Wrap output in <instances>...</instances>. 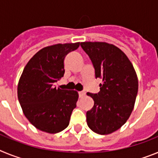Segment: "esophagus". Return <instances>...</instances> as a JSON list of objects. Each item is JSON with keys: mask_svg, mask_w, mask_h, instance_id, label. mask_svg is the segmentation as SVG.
Segmentation results:
<instances>
[{"mask_svg": "<svg viewBox=\"0 0 158 158\" xmlns=\"http://www.w3.org/2000/svg\"><path fill=\"white\" fill-rule=\"evenodd\" d=\"M78 95H79V97H81H81L85 96V93L84 91H81V92H79V93H78Z\"/></svg>", "mask_w": 158, "mask_h": 158, "instance_id": "esophagus-1", "label": "esophagus"}]
</instances>
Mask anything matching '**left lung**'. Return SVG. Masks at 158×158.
<instances>
[{"instance_id": "8db88e82", "label": "left lung", "mask_w": 158, "mask_h": 158, "mask_svg": "<svg viewBox=\"0 0 158 158\" xmlns=\"http://www.w3.org/2000/svg\"><path fill=\"white\" fill-rule=\"evenodd\" d=\"M101 78L98 93H88L94 106L86 112L89 127L99 135H108L121 127L131 115L136 100L139 81L133 65L120 49L102 42L81 43Z\"/></svg>"}]
</instances>
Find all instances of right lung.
<instances>
[{
	"instance_id": "right-lung-1",
	"label": "right lung",
	"mask_w": 158,
	"mask_h": 158,
	"mask_svg": "<svg viewBox=\"0 0 158 158\" xmlns=\"http://www.w3.org/2000/svg\"><path fill=\"white\" fill-rule=\"evenodd\" d=\"M80 43L47 47L38 51L23 69L17 88L23 114L37 129L50 134L63 131L77 107V92L57 89L65 73L64 59Z\"/></svg>"
}]
</instances>
